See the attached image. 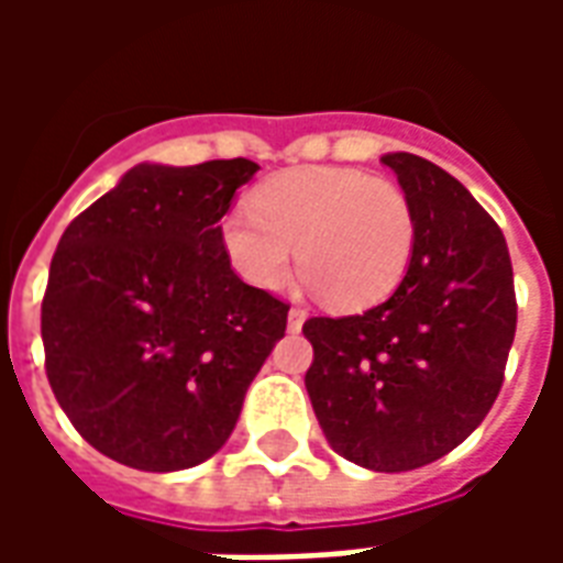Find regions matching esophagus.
<instances>
[{
    "label": "esophagus",
    "mask_w": 563,
    "mask_h": 563,
    "mask_svg": "<svg viewBox=\"0 0 563 563\" xmlns=\"http://www.w3.org/2000/svg\"><path fill=\"white\" fill-rule=\"evenodd\" d=\"M305 319H307V310H301V307H292V310H289V331H301Z\"/></svg>",
    "instance_id": "34e87169"
}]
</instances>
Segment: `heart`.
<instances>
[{
    "mask_svg": "<svg viewBox=\"0 0 563 563\" xmlns=\"http://www.w3.org/2000/svg\"><path fill=\"white\" fill-rule=\"evenodd\" d=\"M413 205L401 186L350 165H307L268 177L250 208L222 220V250L256 289H280L292 258L331 307L389 298L410 268Z\"/></svg>",
    "mask_w": 563,
    "mask_h": 563,
    "instance_id": "b5f03b06",
    "label": "heart"
}]
</instances>
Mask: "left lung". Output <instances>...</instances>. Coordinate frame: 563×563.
Wrapping results in <instances>:
<instances>
[{"label": "left lung", "mask_w": 563, "mask_h": 563, "mask_svg": "<svg viewBox=\"0 0 563 563\" xmlns=\"http://www.w3.org/2000/svg\"><path fill=\"white\" fill-rule=\"evenodd\" d=\"M416 217L398 289L358 317H313L307 395L331 449L379 473L443 459L492 410L516 338L504 232L464 186L413 153H386Z\"/></svg>", "instance_id": "8db88e82"}]
</instances>
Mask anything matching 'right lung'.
<instances>
[{
	"label": "right lung",
	"instance_id": "1",
	"mask_svg": "<svg viewBox=\"0 0 563 563\" xmlns=\"http://www.w3.org/2000/svg\"><path fill=\"white\" fill-rule=\"evenodd\" d=\"M250 159L141 162L59 238L42 301L44 367L80 437L150 473L196 467L234 431L289 305L222 250Z\"/></svg>",
	"mask_w": 563,
	"mask_h": 563
}]
</instances>
